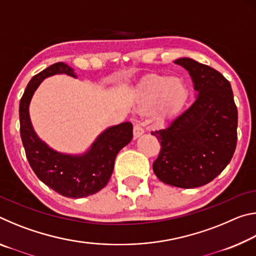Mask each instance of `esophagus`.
Listing matches in <instances>:
<instances>
[{
  "label": "esophagus",
  "mask_w": 256,
  "mask_h": 256,
  "mask_svg": "<svg viewBox=\"0 0 256 256\" xmlns=\"http://www.w3.org/2000/svg\"><path fill=\"white\" fill-rule=\"evenodd\" d=\"M144 133V128L141 126L140 123L136 122V124H134V128H133V136H134V138H140Z\"/></svg>",
  "instance_id": "1"
}]
</instances>
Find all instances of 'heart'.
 <instances>
[{"label":"heart","mask_w":256,"mask_h":256,"mask_svg":"<svg viewBox=\"0 0 256 256\" xmlns=\"http://www.w3.org/2000/svg\"><path fill=\"white\" fill-rule=\"evenodd\" d=\"M188 89L185 82L178 78L156 76L151 79L142 94V102L151 105L158 100L157 112L166 116L180 110L188 100Z\"/></svg>","instance_id":"b5f03b06"}]
</instances>
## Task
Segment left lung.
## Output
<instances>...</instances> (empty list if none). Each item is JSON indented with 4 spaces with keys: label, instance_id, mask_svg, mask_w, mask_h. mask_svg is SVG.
Instances as JSON below:
<instances>
[{
    "label": "left lung",
    "instance_id": "obj_1",
    "mask_svg": "<svg viewBox=\"0 0 256 256\" xmlns=\"http://www.w3.org/2000/svg\"><path fill=\"white\" fill-rule=\"evenodd\" d=\"M176 64L188 71L196 98L151 132L162 144L154 172L164 183L194 188L214 180L230 162L237 144V107L222 73L188 58Z\"/></svg>",
    "mask_w": 256,
    "mask_h": 256
}]
</instances>
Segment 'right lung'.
<instances>
[{"label":"right lung","mask_w":256,"mask_h":256,"mask_svg":"<svg viewBox=\"0 0 256 256\" xmlns=\"http://www.w3.org/2000/svg\"><path fill=\"white\" fill-rule=\"evenodd\" d=\"M76 78L73 68L58 62L34 76L20 99V136L26 156L42 183L66 198H86L105 188L114 170L118 151L131 142L133 125L120 123L105 130L86 154L72 156L60 154L42 142L30 122L29 104L34 92L45 78L54 74Z\"/></svg>","instance_id":"1"}]
</instances>
